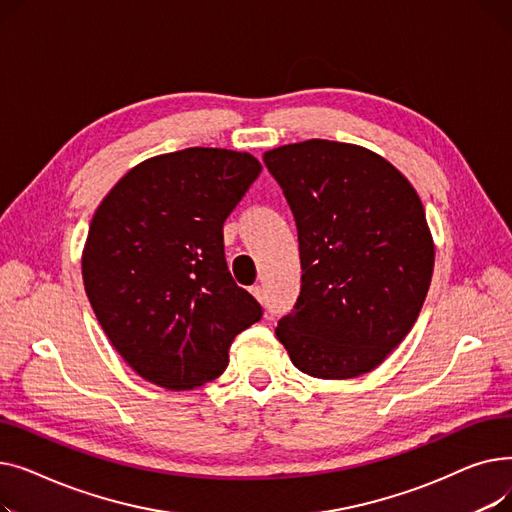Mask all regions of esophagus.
Masks as SVG:
<instances>
[{"mask_svg": "<svg viewBox=\"0 0 512 512\" xmlns=\"http://www.w3.org/2000/svg\"><path fill=\"white\" fill-rule=\"evenodd\" d=\"M251 290V294H253V297L259 301V303H263L265 301V292H263V288L259 286V284H255V286H251L249 288Z\"/></svg>", "mask_w": 512, "mask_h": 512, "instance_id": "34e87169", "label": "esophagus"}]
</instances>
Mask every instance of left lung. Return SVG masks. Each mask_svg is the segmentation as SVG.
Wrapping results in <instances>:
<instances>
[{"instance_id": "left-lung-1", "label": "left lung", "mask_w": 512, "mask_h": 512, "mask_svg": "<svg viewBox=\"0 0 512 512\" xmlns=\"http://www.w3.org/2000/svg\"><path fill=\"white\" fill-rule=\"evenodd\" d=\"M299 230L301 294L276 336L292 365L351 380L415 326L434 274V238L413 184L365 147L311 139L263 153Z\"/></svg>"}]
</instances>
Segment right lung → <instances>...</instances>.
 I'll use <instances>...</instances> for the list:
<instances>
[{
    "mask_svg": "<svg viewBox=\"0 0 512 512\" xmlns=\"http://www.w3.org/2000/svg\"><path fill=\"white\" fill-rule=\"evenodd\" d=\"M261 172L245 151L191 147L128 170L103 197L83 249L99 324L143 380L193 390L228 367L261 319L224 257V222Z\"/></svg>",
    "mask_w": 512,
    "mask_h": 512,
    "instance_id": "right-lung-1",
    "label": "right lung"
}]
</instances>
